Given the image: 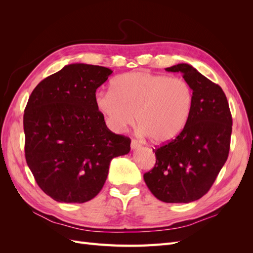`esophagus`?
I'll return each mask as SVG.
<instances>
[{
	"label": "esophagus",
	"mask_w": 253,
	"mask_h": 253,
	"mask_svg": "<svg viewBox=\"0 0 253 253\" xmlns=\"http://www.w3.org/2000/svg\"><path fill=\"white\" fill-rule=\"evenodd\" d=\"M141 147V144L137 141V140H135V139H133L132 141H131V149L132 150H137V149H139Z\"/></svg>",
	"instance_id": "esophagus-1"
}]
</instances>
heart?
<instances>
[{"label":"heart","instance_id":"obj_1","mask_svg":"<svg viewBox=\"0 0 253 253\" xmlns=\"http://www.w3.org/2000/svg\"><path fill=\"white\" fill-rule=\"evenodd\" d=\"M193 104L187 81L143 71L119 75L111 90L95 95L96 108L113 131L125 132L137 120L140 133L157 144L171 142L183 132Z\"/></svg>","mask_w":253,"mask_h":253}]
</instances>
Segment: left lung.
I'll return each instance as SVG.
<instances>
[{
    "label": "left lung",
    "instance_id": "8db88e82",
    "mask_svg": "<svg viewBox=\"0 0 253 253\" xmlns=\"http://www.w3.org/2000/svg\"><path fill=\"white\" fill-rule=\"evenodd\" d=\"M166 71L182 74L192 87L194 104L183 132L153 150L156 164L143 179L159 201L191 203L208 192L226 163L232 117L221 87L192 65L179 63Z\"/></svg>",
    "mask_w": 253,
    "mask_h": 253
}]
</instances>
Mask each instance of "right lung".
Segmentation results:
<instances>
[{"label": "right lung", "mask_w": 253, "mask_h": 253, "mask_svg": "<svg viewBox=\"0 0 253 253\" xmlns=\"http://www.w3.org/2000/svg\"><path fill=\"white\" fill-rule=\"evenodd\" d=\"M113 73L84 63L65 65L42 80L24 111L25 157L45 194L59 203H85L102 189L111 160L131 150L111 132L95 105L97 88Z\"/></svg>", "instance_id": "add662e5"}]
</instances>
